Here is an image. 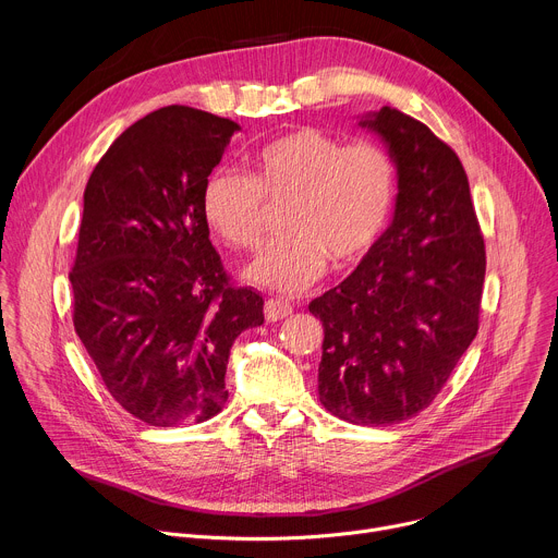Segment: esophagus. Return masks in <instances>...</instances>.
<instances>
[{"instance_id": "34e87169", "label": "esophagus", "mask_w": 558, "mask_h": 558, "mask_svg": "<svg viewBox=\"0 0 558 558\" xmlns=\"http://www.w3.org/2000/svg\"><path fill=\"white\" fill-rule=\"evenodd\" d=\"M293 306L287 302V300H280V298H271L265 302V317L267 323H278L282 320V317L291 315Z\"/></svg>"}]
</instances>
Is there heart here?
<instances>
[{
	"mask_svg": "<svg viewBox=\"0 0 558 558\" xmlns=\"http://www.w3.org/2000/svg\"><path fill=\"white\" fill-rule=\"evenodd\" d=\"M397 201V163L377 141L302 128L250 156V170L220 168L203 187V216L238 252H258L271 207H282L289 231L245 278L300 293L338 269L360 263L381 238Z\"/></svg>",
	"mask_w": 558,
	"mask_h": 558,
	"instance_id": "1",
	"label": "heart"
}]
</instances>
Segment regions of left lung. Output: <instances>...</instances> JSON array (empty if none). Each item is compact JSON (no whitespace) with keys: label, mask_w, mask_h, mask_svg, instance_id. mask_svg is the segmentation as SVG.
I'll use <instances>...</instances> for the list:
<instances>
[{"label":"left lung","mask_w":558,"mask_h":558,"mask_svg":"<svg viewBox=\"0 0 558 558\" xmlns=\"http://www.w3.org/2000/svg\"><path fill=\"white\" fill-rule=\"evenodd\" d=\"M360 125L397 163L395 216L355 271L308 311L325 327L323 407L349 424L390 426L433 404L474 340L486 245L448 143L388 106Z\"/></svg>","instance_id":"1"}]
</instances>
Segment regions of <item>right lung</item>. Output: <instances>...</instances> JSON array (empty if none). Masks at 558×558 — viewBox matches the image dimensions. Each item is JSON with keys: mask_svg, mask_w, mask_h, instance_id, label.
<instances>
[{"mask_svg": "<svg viewBox=\"0 0 558 558\" xmlns=\"http://www.w3.org/2000/svg\"><path fill=\"white\" fill-rule=\"evenodd\" d=\"M238 123L168 106L130 125L84 192L72 325L108 392L147 426L201 424L227 402L229 349L260 327L209 241L203 187Z\"/></svg>", "mask_w": 558, "mask_h": 558, "instance_id": "1", "label": "right lung"}]
</instances>
